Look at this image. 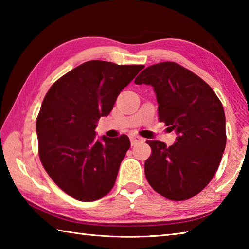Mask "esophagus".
<instances>
[{"label": "esophagus", "instance_id": "1", "mask_svg": "<svg viewBox=\"0 0 249 249\" xmlns=\"http://www.w3.org/2000/svg\"><path fill=\"white\" fill-rule=\"evenodd\" d=\"M129 138H130V142H132V145H137L140 144V142H142L145 141L144 138L138 136V135H130Z\"/></svg>", "mask_w": 249, "mask_h": 249}]
</instances>
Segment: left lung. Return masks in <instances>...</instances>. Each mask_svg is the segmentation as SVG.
Segmentation results:
<instances>
[{
  "label": "left lung",
  "instance_id": "8db88e82",
  "mask_svg": "<svg viewBox=\"0 0 249 249\" xmlns=\"http://www.w3.org/2000/svg\"><path fill=\"white\" fill-rule=\"evenodd\" d=\"M136 84L154 88L158 116L177 134L168 147L147 141L151 155L145 176L151 188L172 201L195 196L208 185L220 166L226 145L225 113L208 83L176 62L147 67Z\"/></svg>",
  "mask_w": 249,
  "mask_h": 249
}]
</instances>
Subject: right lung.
Wrapping results in <instances>:
<instances>
[{"mask_svg": "<svg viewBox=\"0 0 249 249\" xmlns=\"http://www.w3.org/2000/svg\"><path fill=\"white\" fill-rule=\"evenodd\" d=\"M142 68L87 61L58 79L46 94L36 121L39 158L53 182L73 199L99 200L114 185L129 138H96L94 129Z\"/></svg>", "mask_w": 249, "mask_h": 249, "instance_id": "add662e5", "label": "right lung"}]
</instances>
